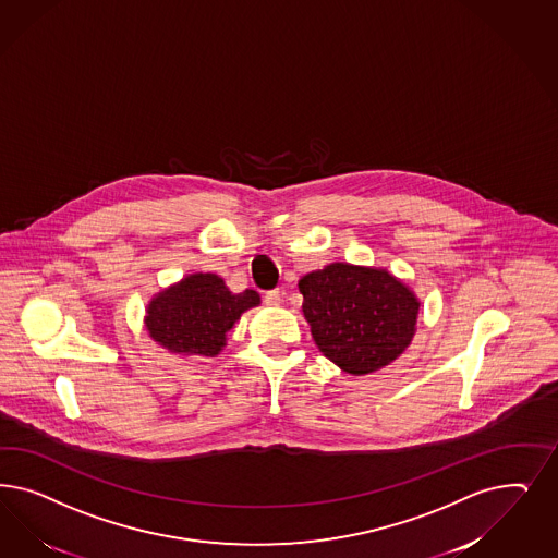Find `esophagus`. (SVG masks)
Listing matches in <instances>:
<instances>
[{"instance_id": "obj_1", "label": "esophagus", "mask_w": 558, "mask_h": 558, "mask_svg": "<svg viewBox=\"0 0 558 558\" xmlns=\"http://www.w3.org/2000/svg\"><path fill=\"white\" fill-rule=\"evenodd\" d=\"M281 302H283V291L272 289V291H267V293H265V304H267V306H281Z\"/></svg>"}]
</instances>
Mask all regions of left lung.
Masks as SVG:
<instances>
[{
    "label": "left lung",
    "instance_id": "1",
    "mask_svg": "<svg viewBox=\"0 0 558 558\" xmlns=\"http://www.w3.org/2000/svg\"><path fill=\"white\" fill-rule=\"evenodd\" d=\"M298 288L312 339L344 374L378 372L413 341L421 302L390 270L330 263Z\"/></svg>",
    "mask_w": 558,
    "mask_h": 558
}]
</instances>
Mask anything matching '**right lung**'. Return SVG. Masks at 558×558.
I'll list each match as a JSON object with an SVG mask.
<instances>
[{
    "label": "right lung",
    "instance_id": "obj_1",
    "mask_svg": "<svg viewBox=\"0 0 558 558\" xmlns=\"http://www.w3.org/2000/svg\"><path fill=\"white\" fill-rule=\"evenodd\" d=\"M258 304L254 289L232 293L216 272H193L151 298L145 330L174 355L216 357L240 316Z\"/></svg>",
    "mask_w": 558,
    "mask_h": 558
}]
</instances>
